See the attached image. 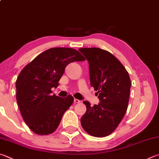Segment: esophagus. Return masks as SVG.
<instances>
[{
	"label": "esophagus",
	"instance_id": "1",
	"mask_svg": "<svg viewBox=\"0 0 159 159\" xmlns=\"http://www.w3.org/2000/svg\"><path fill=\"white\" fill-rule=\"evenodd\" d=\"M74 103H80V100H79V99H74Z\"/></svg>",
	"mask_w": 159,
	"mask_h": 159
}]
</instances>
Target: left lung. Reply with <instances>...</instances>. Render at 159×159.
<instances>
[{
    "mask_svg": "<svg viewBox=\"0 0 159 159\" xmlns=\"http://www.w3.org/2000/svg\"><path fill=\"white\" fill-rule=\"evenodd\" d=\"M79 51L88 60L90 85L97 91L100 101L94 106L83 102L87 109L80 123L92 136H107L117 127L127 110L131 85L129 75L122 63L107 51L99 48Z\"/></svg>",
    "mask_w": 159,
    "mask_h": 159,
    "instance_id": "obj_1",
    "label": "left lung"
}]
</instances>
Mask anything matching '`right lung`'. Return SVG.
<instances>
[{"instance_id": "add662e5", "label": "right lung", "mask_w": 159, "mask_h": 159, "mask_svg": "<svg viewBox=\"0 0 159 159\" xmlns=\"http://www.w3.org/2000/svg\"><path fill=\"white\" fill-rule=\"evenodd\" d=\"M79 51L71 48H51L40 53L19 74L16 81V102L27 126L38 135L51 134L74 102L68 95H51L71 62L84 61Z\"/></svg>"}]
</instances>
